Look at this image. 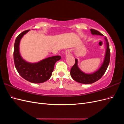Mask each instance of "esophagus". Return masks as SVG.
<instances>
[{
  "instance_id": "esophagus-1",
  "label": "esophagus",
  "mask_w": 124,
  "mask_h": 124,
  "mask_svg": "<svg viewBox=\"0 0 124 124\" xmlns=\"http://www.w3.org/2000/svg\"><path fill=\"white\" fill-rule=\"evenodd\" d=\"M71 54V53H70V51L69 50H67L66 51V52H65V55L66 57H68V56H70Z\"/></svg>"
}]
</instances>
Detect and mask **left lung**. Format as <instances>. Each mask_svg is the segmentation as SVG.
Returning <instances> with one entry per match:
<instances>
[{
    "mask_svg": "<svg viewBox=\"0 0 124 124\" xmlns=\"http://www.w3.org/2000/svg\"><path fill=\"white\" fill-rule=\"evenodd\" d=\"M91 33L93 35H100L103 36L98 31L95 29H91ZM105 42H106V51L104 60L100 68L97 71L93 73H86L83 72L79 67H78V61L76 59V62L74 66L71 68L70 70V75L73 79L78 83L85 84H89L94 83L99 80L103 76L106 72L108 67L109 65L110 60V52L108 44L107 37H104Z\"/></svg>",
    "mask_w": 124,
    "mask_h": 124,
    "instance_id": "1",
    "label": "left lung"
}]
</instances>
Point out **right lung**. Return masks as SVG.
<instances>
[{
    "instance_id": "1",
    "label": "right lung",
    "mask_w": 124,
    "mask_h": 124,
    "mask_svg": "<svg viewBox=\"0 0 124 124\" xmlns=\"http://www.w3.org/2000/svg\"><path fill=\"white\" fill-rule=\"evenodd\" d=\"M29 31L27 30L22 32L16 39L13 53L15 67L18 73L25 80L33 83H43L51 78L55 63L61 59V56H52L35 63L26 61L20 54V44L23 37Z\"/></svg>"
}]
</instances>
